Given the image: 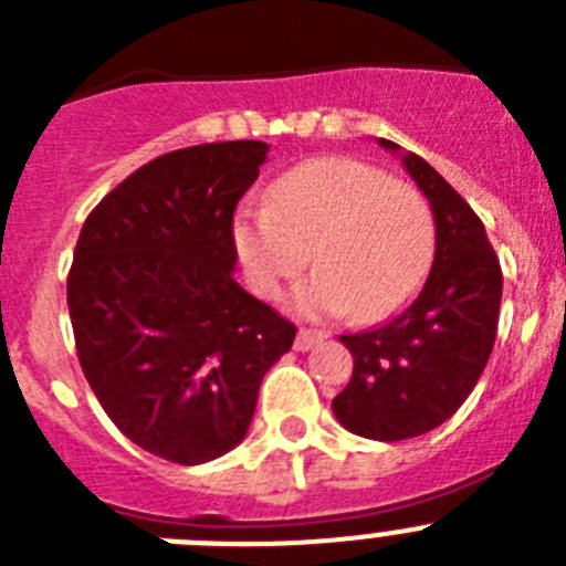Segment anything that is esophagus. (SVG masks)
Instances as JSON below:
<instances>
[{
  "instance_id": "obj_1",
  "label": "esophagus",
  "mask_w": 566,
  "mask_h": 566,
  "mask_svg": "<svg viewBox=\"0 0 566 566\" xmlns=\"http://www.w3.org/2000/svg\"><path fill=\"white\" fill-rule=\"evenodd\" d=\"M323 343V332H314V328H300L297 339H294V348L297 352H312L314 345Z\"/></svg>"
}]
</instances>
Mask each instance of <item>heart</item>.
<instances>
[{"label":"heart","instance_id":"obj_1","mask_svg":"<svg viewBox=\"0 0 566 566\" xmlns=\"http://www.w3.org/2000/svg\"><path fill=\"white\" fill-rule=\"evenodd\" d=\"M232 243L260 297L297 277L312 252L317 269L294 289V312L382 319L411 300L431 269L433 214L411 184L328 155L280 175L266 207L240 209Z\"/></svg>","mask_w":566,"mask_h":566}]
</instances>
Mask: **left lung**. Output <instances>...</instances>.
<instances>
[{
    "label": "left lung",
    "mask_w": 566,
    "mask_h": 566,
    "mask_svg": "<svg viewBox=\"0 0 566 566\" xmlns=\"http://www.w3.org/2000/svg\"><path fill=\"white\" fill-rule=\"evenodd\" d=\"M379 147L402 155L431 203L437 252L411 306L382 326L339 337L354 374L332 408L357 437L399 442L439 428L476 388L496 343L502 266L476 212L431 164L385 138Z\"/></svg>",
    "instance_id": "left-lung-1"
}]
</instances>
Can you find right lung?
Instances as JSON below:
<instances>
[{"label":"right lung","instance_id":"obj_1","mask_svg":"<svg viewBox=\"0 0 566 566\" xmlns=\"http://www.w3.org/2000/svg\"><path fill=\"white\" fill-rule=\"evenodd\" d=\"M269 144L175 149L84 221L67 308L90 388L115 428L175 464L243 442L266 371L297 328L238 286L232 214Z\"/></svg>","mask_w":566,"mask_h":566}]
</instances>
